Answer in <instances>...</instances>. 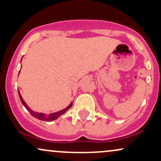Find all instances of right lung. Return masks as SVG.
<instances>
[{
    "mask_svg": "<svg viewBox=\"0 0 161 161\" xmlns=\"http://www.w3.org/2000/svg\"><path fill=\"white\" fill-rule=\"evenodd\" d=\"M19 72H20V71H19ZM18 92H19V97H20L21 102H22V103L23 104V106H24L26 108V109L28 110L29 112H30L31 115L32 116H34V117H35L36 119H38L39 120H41V121H53V120L57 119L60 115H63L64 113H65V112H67V110H68L69 108H70L71 106H72V105H73V103H71L69 104V105L67 106V108H65V109H62V110H61V111H59V112H54V113H51V114H49V115L46 116V115H44L43 113H38V112H35L33 111V110L31 109L30 108H29V106L26 104V103H25L24 100H23L22 96H21V94H20V93H19V90H18Z\"/></svg>",
    "mask_w": 161,
    "mask_h": 161,
    "instance_id": "1",
    "label": "right lung"
}]
</instances>
